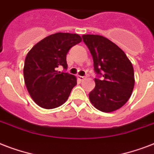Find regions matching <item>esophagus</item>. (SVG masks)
Masks as SVG:
<instances>
[{
    "label": "esophagus",
    "mask_w": 154,
    "mask_h": 154,
    "mask_svg": "<svg viewBox=\"0 0 154 154\" xmlns=\"http://www.w3.org/2000/svg\"><path fill=\"white\" fill-rule=\"evenodd\" d=\"M77 78H78V80H80V81H83V80L85 79L86 77H83V76H77Z\"/></svg>",
    "instance_id": "obj_1"
}]
</instances>
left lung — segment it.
I'll list each match as a JSON object with an SVG mask.
<instances>
[{"mask_svg": "<svg viewBox=\"0 0 154 154\" xmlns=\"http://www.w3.org/2000/svg\"><path fill=\"white\" fill-rule=\"evenodd\" d=\"M82 38L93 57L95 72L102 76L94 79L89 100L101 112H113L131 96L135 82L133 65L123 50L106 37L85 34Z\"/></svg>", "mask_w": 154, "mask_h": 154, "instance_id": "1", "label": "left lung"}]
</instances>
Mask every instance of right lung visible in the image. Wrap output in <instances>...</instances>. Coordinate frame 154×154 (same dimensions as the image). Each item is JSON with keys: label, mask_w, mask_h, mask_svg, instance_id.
<instances>
[{"label": "right lung", "mask_w": 154, "mask_h": 154, "mask_svg": "<svg viewBox=\"0 0 154 154\" xmlns=\"http://www.w3.org/2000/svg\"><path fill=\"white\" fill-rule=\"evenodd\" d=\"M82 42L76 33L57 32L35 45L28 53L24 79L29 94L40 107L51 109L63 105L77 85L75 76L60 72L67 69L66 55L71 47Z\"/></svg>", "instance_id": "right-lung-1"}]
</instances>
